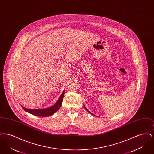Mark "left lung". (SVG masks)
Segmentation results:
<instances>
[{
	"label": "left lung",
	"instance_id": "left-lung-1",
	"mask_svg": "<svg viewBox=\"0 0 154 154\" xmlns=\"http://www.w3.org/2000/svg\"><path fill=\"white\" fill-rule=\"evenodd\" d=\"M84 108H85V109H86V110H87V111H88V112H89V113H90V114H92V113H91V112H90V111H88V109H87V108H86V107H85V106H84ZM94 116H95V115H94Z\"/></svg>",
	"mask_w": 154,
	"mask_h": 154
}]
</instances>
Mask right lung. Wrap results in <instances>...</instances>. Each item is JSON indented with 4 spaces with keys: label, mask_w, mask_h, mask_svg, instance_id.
I'll return each instance as SVG.
<instances>
[{
    "label": "right lung",
    "mask_w": 154,
    "mask_h": 154,
    "mask_svg": "<svg viewBox=\"0 0 154 154\" xmlns=\"http://www.w3.org/2000/svg\"><path fill=\"white\" fill-rule=\"evenodd\" d=\"M64 94H65V91H63L62 95L60 96L58 100H57L56 103H55V104L48 108L41 109H29L28 108H25L22 106H21L22 109L25 111L28 112V113H30L32 115L38 116V117H48L53 115L60 109L62 105V102L63 97H64Z\"/></svg>",
    "instance_id": "1"
}]
</instances>
